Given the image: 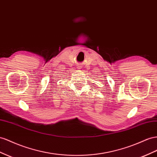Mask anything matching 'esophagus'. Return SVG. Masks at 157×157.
I'll use <instances>...</instances> for the list:
<instances>
[{
  "instance_id": "34e87169",
  "label": "esophagus",
  "mask_w": 157,
  "mask_h": 157,
  "mask_svg": "<svg viewBox=\"0 0 157 157\" xmlns=\"http://www.w3.org/2000/svg\"><path fill=\"white\" fill-rule=\"evenodd\" d=\"M77 67H77L78 69H81V67H80V65H78Z\"/></svg>"
}]
</instances>
